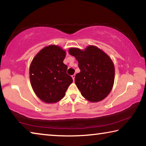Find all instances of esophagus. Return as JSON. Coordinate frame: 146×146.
Returning <instances> with one entry per match:
<instances>
[{
  "label": "esophagus",
  "instance_id": "34e87169",
  "mask_svg": "<svg viewBox=\"0 0 146 146\" xmlns=\"http://www.w3.org/2000/svg\"><path fill=\"white\" fill-rule=\"evenodd\" d=\"M71 77H72V78H73V80H75V75H73L72 76H71Z\"/></svg>",
  "mask_w": 146,
  "mask_h": 146
}]
</instances>
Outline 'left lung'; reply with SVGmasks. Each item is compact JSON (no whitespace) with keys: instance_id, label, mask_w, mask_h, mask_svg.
<instances>
[{"instance_id":"8db88e82","label":"left lung","mask_w":146,"mask_h":146,"mask_svg":"<svg viewBox=\"0 0 146 146\" xmlns=\"http://www.w3.org/2000/svg\"><path fill=\"white\" fill-rule=\"evenodd\" d=\"M71 55L78 62L80 72L75 78L76 86L82 95L91 102H97L107 97L115 80V66L111 58L95 46L82 50L69 49Z\"/></svg>"}]
</instances>
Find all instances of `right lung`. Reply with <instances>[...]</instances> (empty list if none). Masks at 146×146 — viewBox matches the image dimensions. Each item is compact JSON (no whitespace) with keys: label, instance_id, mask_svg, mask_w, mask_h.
<instances>
[{"label":"right lung","instance_id":"1","mask_svg":"<svg viewBox=\"0 0 146 146\" xmlns=\"http://www.w3.org/2000/svg\"><path fill=\"white\" fill-rule=\"evenodd\" d=\"M66 52L60 46L44 47L35 56L29 67L31 87L38 98L48 104L62 99L73 79L63 63Z\"/></svg>","mask_w":146,"mask_h":146}]
</instances>
